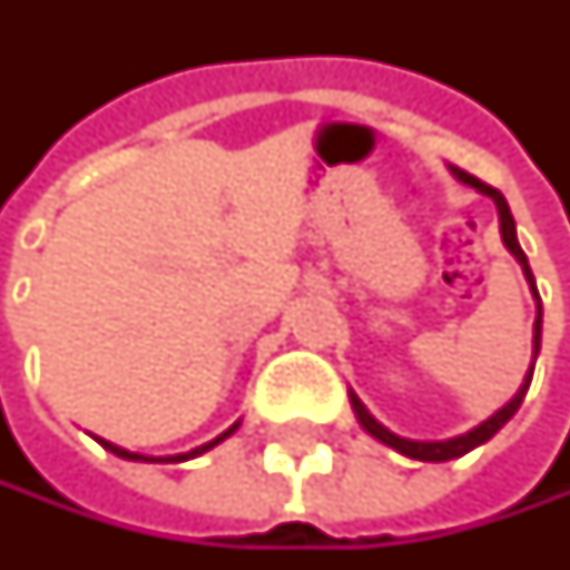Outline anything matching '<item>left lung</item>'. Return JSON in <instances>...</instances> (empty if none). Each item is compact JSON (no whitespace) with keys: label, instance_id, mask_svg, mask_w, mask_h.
Returning <instances> with one entry per match:
<instances>
[{"label":"left lung","instance_id":"left-lung-1","mask_svg":"<svg viewBox=\"0 0 570 570\" xmlns=\"http://www.w3.org/2000/svg\"><path fill=\"white\" fill-rule=\"evenodd\" d=\"M450 170H453V177H456V180H463V184L476 187L480 194H487V197L497 204V218H501V238H504V248L518 258V265L524 268V278H528V285H531V292H534V298H538V318H534V360H538V352H541V295H538V285H534V275H531L528 255H524V252H521V245H518V228H514L511 207H508L504 194L497 190V187H490V184L476 180L473 174H466V170H460V167H450ZM531 376H534V363H531V373L524 376V383H521V390L514 393V400H511V403H504V406L497 410L493 416H487L480 426H473V430H466V433H460V436H450V440H406V436H396L393 430H386V426H383V423H380V420L363 406V400H360V396L348 393V400H352L355 420L363 423V430H366L370 436H376L380 443L393 446V450H396V453H403V456L426 460V463H443V460H456V456L470 453L473 446L487 443L497 430H501V426L518 413V406L524 403V393H528V386H531Z\"/></svg>","mask_w":570,"mask_h":570}]
</instances>
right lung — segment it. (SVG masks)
Here are the masks:
<instances>
[{"label":"right lung","mask_w":570,"mask_h":570,"mask_svg":"<svg viewBox=\"0 0 570 570\" xmlns=\"http://www.w3.org/2000/svg\"><path fill=\"white\" fill-rule=\"evenodd\" d=\"M235 430H238V423H235L232 430H225L218 440H210V443H204V446H194L190 453H177V456H144V453H130V450H124V446H117V443H110V440H100V436H97V440H100V446H104V450H110V453H117V456H124V460H154V463L160 460V463H174V460H190V456H200V453H207L210 446H218L225 436H232Z\"/></svg>","instance_id":"add662e5"}]
</instances>
